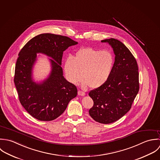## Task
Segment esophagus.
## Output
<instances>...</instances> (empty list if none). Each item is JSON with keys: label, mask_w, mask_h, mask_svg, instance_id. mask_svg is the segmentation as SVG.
Returning a JSON list of instances; mask_svg holds the SVG:
<instances>
[{"label": "esophagus", "mask_w": 160, "mask_h": 160, "mask_svg": "<svg viewBox=\"0 0 160 160\" xmlns=\"http://www.w3.org/2000/svg\"><path fill=\"white\" fill-rule=\"evenodd\" d=\"M78 95L79 96H85V93L84 92H83V91L79 90V91L78 92Z\"/></svg>", "instance_id": "34e87169"}]
</instances>
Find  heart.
Listing matches in <instances>:
<instances>
[{"label":"heart","mask_w":160,"mask_h":160,"mask_svg":"<svg viewBox=\"0 0 160 160\" xmlns=\"http://www.w3.org/2000/svg\"><path fill=\"white\" fill-rule=\"evenodd\" d=\"M113 64L114 58L109 51L86 48L80 49L74 58L68 56L66 59L64 72L70 82L76 84L83 76L84 88L90 86L96 88L108 80Z\"/></svg>","instance_id":"1"}]
</instances>
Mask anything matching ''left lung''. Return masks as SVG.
<instances>
[{"label": "left lung", "mask_w": 160, "mask_h": 160, "mask_svg": "<svg viewBox=\"0 0 160 160\" xmlns=\"http://www.w3.org/2000/svg\"><path fill=\"white\" fill-rule=\"evenodd\" d=\"M101 42L111 45L115 61L106 83L88 93L93 101L89 114L96 122L107 124L118 121L130 109L139 91V73L135 58L122 42L114 38Z\"/></svg>", "instance_id": "1"}]
</instances>
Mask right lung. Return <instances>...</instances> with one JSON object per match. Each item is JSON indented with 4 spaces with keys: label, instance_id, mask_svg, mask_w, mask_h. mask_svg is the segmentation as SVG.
<instances>
[{
    "label": "right lung",
    "instance_id": "obj_1",
    "mask_svg": "<svg viewBox=\"0 0 160 160\" xmlns=\"http://www.w3.org/2000/svg\"><path fill=\"white\" fill-rule=\"evenodd\" d=\"M78 42L65 36L51 33L39 34L20 50L15 68L14 83L21 104L33 118L50 121L60 116L69 101L77 95L76 86L64 78L61 67L63 52ZM52 57V72L42 84L32 80L31 70L36 53Z\"/></svg>",
    "mask_w": 160,
    "mask_h": 160
}]
</instances>
